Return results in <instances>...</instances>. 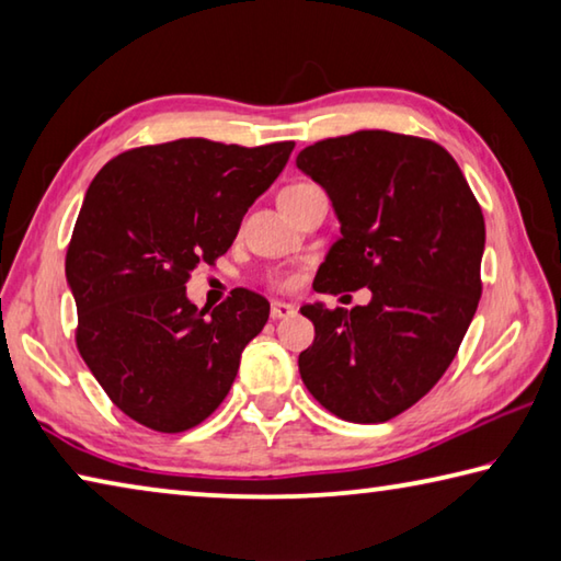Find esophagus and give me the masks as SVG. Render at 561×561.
Listing matches in <instances>:
<instances>
[{
  "label": "esophagus",
  "mask_w": 561,
  "mask_h": 561,
  "mask_svg": "<svg viewBox=\"0 0 561 561\" xmlns=\"http://www.w3.org/2000/svg\"><path fill=\"white\" fill-rule=\"evenodd\" d=\"M294 309L291 304H287V301H272V319H289V317H294Z\"/></svg>",
  "instance_id": "obj_1"
}]
</instances>
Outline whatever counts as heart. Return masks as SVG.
I'll use <instances>...</instances> for the list:
<instances>
[{
	"label": "heart",
	"instance_id": "obj_1",
	"mask_svg": "<svg viewBox=\"0 0 561 561\" xmlns=\"http://www.w3.org/2000/svg\"><path fill=\"white\" fill-rule=\"evenodd\" d=\"M297 187H304V183H297V185H289V187H284L282 190V193H287V190H297ZM294 279H287V284H291Z\"/></svg>",
	"mask_w": 561,
	"mask_h": 561
}]
</instances>
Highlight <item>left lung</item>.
I'll return each mask as SVG.
<instances>
[{
	"label": "left lung",
	"mask_w": 561,
	"mask_h": 561,
	"mask_svg": "<svg viewBox=\"0 0 561 561\" xmlns=\"http://www.w3.org/2000/svg\"><path fill=\"white\" fill-rule=\"evenodd\" d=\"M297 168L327 190L341 222L314 289H371L351 311L301 307L314 324L301 381L344 421H391L440 381L474 317L482 210L448 150L403 133L319 140Z\"/></svg>",
	"instance_id": "left-lung-1"
}]
</instances>
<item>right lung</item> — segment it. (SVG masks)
<instances>
[{
  "label": "right lung",
  "instance_id": "add662e5",
  "mask_svg": "<svg viewBox=\"0 0 561 561\" xmlns=\"http://www.w3.org/2000/svg\"><path fill=\"white\" fill-rule=\"evenodd\" d=\"M291 150V140L242 148L180 138L126 150L89 185L66 252L76 346L111 401L146 428L203 423L267 324L262 294L232 289L207 311L187 299L185 282L230 250Z\"/></svg>",
  "mask_w": 561,
  "mask_h": 561
}]
</instances>
